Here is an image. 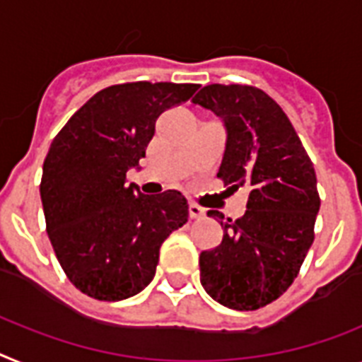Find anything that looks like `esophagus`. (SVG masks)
I'll return each mask as SVG.
<instances>
[{
  "label": "esophagus",
  "instance_id": "1",
  "mask_svg": "<svg viewBox=\"0 0 362 362\" xmlns=\"http://www.w3.org/2000/svg\"><path fill=\"white\" fill-rule=\"evenodd\" d=\"M206 215L204 208H200L195 202H189V217L191 218H202Z\"/></svg>",
  "mask_w": 362,
  "mask_h": 362
}]
</instances>
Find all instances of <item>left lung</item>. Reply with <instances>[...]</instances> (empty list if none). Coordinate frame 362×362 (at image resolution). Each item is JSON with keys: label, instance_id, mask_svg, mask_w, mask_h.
Wrapping results in <instances>:
<instances>
[{"label": "left lung", "instance_id": "1", "mask_svg": "<svg viewBox=\"0 0 362 362\" xmlns=\"http://www.w3.org/2000/svg\"><path fill=\"white\" fill-rule=\"evenodd\" d=\"M193 103L226 129L217 176L228 191L248 193L238 221L208 211L224 233L200 254V284L224 308L254 311L289 289L311 248L320 209L315 167L281 106L259 88L209 84Z\"/></svg>", "mask_w": 362, "mask_h": 362}]
</instances>
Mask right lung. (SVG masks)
Instances as JSON below:
<instances>
[{
  "label": "right lung",
  "mask_w": 362,
  "mask_h": 362,
  "mask_svg": "<svg viewBox=\"0 0 362 362\" xmlns=\"http://www.w3.org/2000/svg\"><path fill=\"white\" fill-rule=\"evenodd\" d=\"M199 84L127 83L105 88L64 124L45 156L40 197L60 267L81 293L117 302L154 278L160 247L187 223L180 191L144 195L127 184L156 119Z\"/></svg>",
  "instance_id": "1"
}]
</instances>
